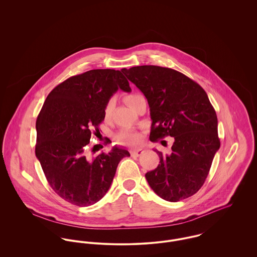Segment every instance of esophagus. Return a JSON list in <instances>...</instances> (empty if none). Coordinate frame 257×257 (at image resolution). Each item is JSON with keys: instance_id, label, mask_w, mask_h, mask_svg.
I'll return each mask as SVG.
<instances>
[{"instance_id": "1", "label": "esophagus", "mask_w": 257, "mask_h": 257, "mask_svg": "<svg viewBox=\"0 0 257 257\" xmlns=\"http://www.w3.org/2000/svg\"><path fill=\"white\" fill-rule=\"evenodd\" d=\"M144 154V151H143L142 149H138V150H134V151H132L131 152V155L133 156V157H140L141 155Z\"/></svg>"}]
</instances>
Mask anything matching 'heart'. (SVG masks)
I'll use <instances>...</instances> for the list:
<instances>
[{
	"instance_id": "obj_1",
	"label": "heart",
	"mask_w": 257,
	"mask_h": 257,
	"mask_svg": "<svg viewBox=\"0 0 257 257\" xmlns=\"http://www.w3.org/2000/svg\"><path fill=\"white\" fill-rule=\"evenodd\" d=\"M144 98V96L141 94H130L128 96H126L125 100L126 102L133 108H135L137 102ZM114 99L111 98L108 100V102L106 103L105 107H104V118L105 119H110L113 110H114ZM116 141L121 144H125V145H135L141 141L142 139V135L140 132L132 130V129H122L120 132H118V134L115 137Z\"/></svg>"
}]
</instances>
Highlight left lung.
I'll use <instances>...</instances> for the list:
<instances>
[{"instance_id": "left-lung-1", "label": "left lung", "mask_w": 257, "mask_h": 257, "mask_svg": "<svg viewBox=\"0 0 257 257\" xmlns=\"http://www.w3.org/2000/svg\"><path fill=\"white\" fill-rule=\"evenodd\" d=\"M146 96L152 119L150 140L174 138L171 155L146 173L151 188L163 199L177 202L195 194L208 176L220 149L218 119L206 91L170 68L145 65L122 69Z\"/></svg>"}]
</instances>
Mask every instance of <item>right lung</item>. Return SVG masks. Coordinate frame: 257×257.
<instances>
[{
	"mask_svg": "<svg viewBox=\"0 0 257 257\" xmlns=\"http://www.w3.org/2000/svg\"><path fill=\"white\" fill-rule=\"evenodd\" d=\"M118 88L131 91L122 71L97 69L73 76L52 89L36 119V158L52 189L71 204L86 207L101 199L119 162L130 156L113 147L108 154L86 158L92 129L99 131L104 107Z\"/></svg>",
	"mask_w": 257,
	"mask_h": 257,
	"instance_id": "1",
	"label": "right lung"
}]
</instances>
